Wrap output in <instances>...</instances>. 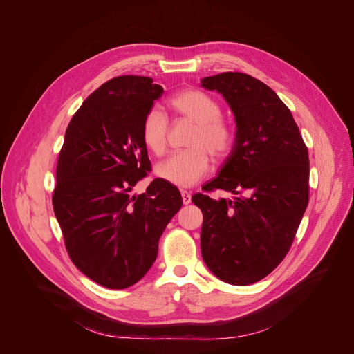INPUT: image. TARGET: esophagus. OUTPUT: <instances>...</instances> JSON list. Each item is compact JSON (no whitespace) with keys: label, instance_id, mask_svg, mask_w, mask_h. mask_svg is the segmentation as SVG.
Wrapping results in <instances>:
<instances>
[{"label":"esophagus","instance_id":"obj_1","mask_svg":"<svg viewBox=\"0 0 354 354\" xmlns=\"http://www.w3.org/2000/svg\"><path fill=\"white\" fill-rule=\"evenodd\" d=\"M180 194H182L183 205H189L190 201H192V194H190L187 190H182V192H180Z\"/></svg>","mask_w":354,"mask_h":354}]
</instances>
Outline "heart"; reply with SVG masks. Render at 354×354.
Segmentation results:
<instances>
[{
  "label": "heart",
  "instance_id": "1",
  "mask_svg": "<svg viewBox=\"0 0 354 354\" xmlns=\"http://www.w3.org/2000/svg\"><path fill=\"white\" fill-rule=\"evenodd\" d=\"M168 106L176 122H189L193 130L186 145L190 147L160 164L157 174L172 185L190 187L203 179L212 168V160H225L234 145L232 127L221 118L218 100L197 88H186L174 93ZM169 122L158 109H149L141 122V140L156 157L168 151Z\"/></svg>",
  "mask_w": 354,
  "mask_h": 354
}]
</instances>
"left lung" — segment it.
<instances>
[{
  "label": "left lung",
  "mask_w": 354,
  "mask_h": 354,
  "mask_svg": "<svg viewBox=\"0 0 354 354\" xmlns=\"http://www.w3.org/2000/svg\"><path fill=\"white\" fill-rule=\"evenodd\" d=\"M201 86L223 93L236 122L231 154L203 189L239 194L192 197L203 213L201 257L223 281L246 286L288 254L310 200L308 148L290 109L262 81L228 71L203 78Z\"/></svg>",
  "instance_id": "1"
}]
</instances>
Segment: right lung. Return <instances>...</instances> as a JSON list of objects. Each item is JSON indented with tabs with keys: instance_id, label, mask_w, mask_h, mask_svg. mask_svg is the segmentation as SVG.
<instances>
[{
	"instance_id": "obj_1",
	"label": "right lung",
	"mask_w": 354,
	"mask_h": 354,
	"mask_svg": "<svg viewBox=\"0 0 354 354\" xmlns=\"http://www.w3.org/2000/svg\"><path fill=\"white\" fill-rule=\"evenodd\" d=\"M164 88L120 75L92 92L73 116L59 154L52 203L71 262L95 283L122 290L156 262L158 241L182 207L179 190L154 179L141 122Z\"/></svg>"
}]
</instances>
